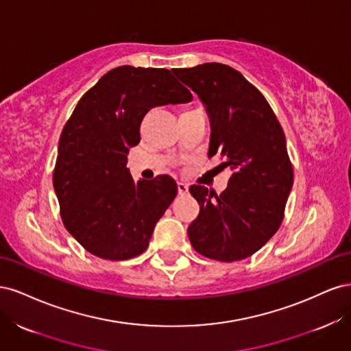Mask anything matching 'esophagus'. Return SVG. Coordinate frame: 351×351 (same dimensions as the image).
Returning <instances> with one entry per match:
<instances>
[{
    "label": "esophagus",
    "instance_id": "34e87169",
    "mask_svg": "<svg viewBox=\"0 0 351 351\" xmlns=\"http://www.w3.org/2000/svg\"><path fill=\"white\" fill-rule=\"evenodd\" d=\"M177 189H178V195H187L189 193V187L184 183H177Z\"/></svg>",
    "mask_w": 351,
    "mask_h": 351
}]
</instances>
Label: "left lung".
Returning a JSON list of instances; mask_svg holds the SVG:
<instances>
[{
  "mask_svg": "<svg viewBox=\"0 0 351 351\" xmlns=\"http://www.w3.org/2000/svg\"><path fill=\"white\" fill-rule=\"evenodd\" d=\"M173 73L206 107L208 156L221 155V165L232 171L221 195L204 186L189 189L200 206L189 240L209 259H246L280 228L293 187L282 127L263 95L230 66L205 62Z\"/></svg>",
  "mask_w": 351,
  "mask_h": 351,
  "instance_id": "8db88e82",
  "label": "left lung"
}]
</instances>
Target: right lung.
<instances>
[{"label":"right lung","mask_w":351,"mask_h":351,"mask_svg":"<svg viewBox=\"0 0 351 351\" xmlns=\"http://www.w3.org/2000/svg\"><path fill=\"white\" fill-rule=\"evenodd\" d=\"M192 98L167 69L121 66L77 102L60 136L52 183L64 227L89 253L125 261L146 250L177 184L167 174L134 182L127 155L147 111Z\"/></svg>","instance_id":"1"}]
</instances>
